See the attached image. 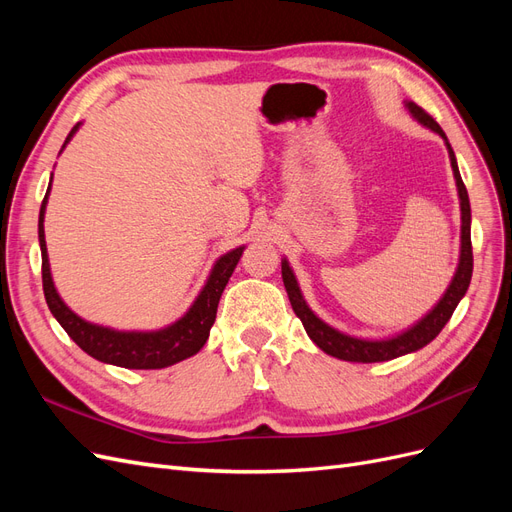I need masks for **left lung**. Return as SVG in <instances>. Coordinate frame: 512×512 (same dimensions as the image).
I'll list each match as a JSON object with an SVG mask.
<instances>
[{"label": "left lung", "mask_w": 512, "mask_h": 512, "mask_svg": "<svg viewBox=\"0 0 512 512\" xmlns=\"http://www.w3.org/2000/svg\"><path fill=\"white\" fill-rule=\"evenodd\" d=\"M404 104L410 111V115L418 123H421L423 128L442 136V141L448 149V160H451V166H453L457 196H459V209H461L459 262H457L453 280H451V284H448V288L444 290L440 301L433 305L421 320H416L412 327L404 329L401 333H395L391 337L367 339V337H354V335L337 331L335 327H331V324H327L322 318H318L312 312V307H309L307 301L303 299V292L299 288L297 275H294L290 262L286 258H282V280H284V286H286V292H288V299H290L294 314L301 318L309 339H312V342L322 352L335 356V359H339V361L382 363V361H391V359H397V356H404V354H410V352L425 348L431 342V339L438 337V333L444 329V324L451 320L455 307L459 305V301L463 297H466L470 280H472V239H470L472 213H470L468 190H466V185H463L461 175H459L455 151H453L451 143H448L444 130L423 111L421 106H416L414 102H404Z\"/></svg>", "instance_id": "obj_1"}]
</instances>
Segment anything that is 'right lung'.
Here are the masks:
<instances>
[{
  "instance_id": "add662e5",
  "label": "right lung",
  "mask_w": 512,
  "mask_h": 512,
  "mask_svg": "<svg viewBox=\"0 0 512 512\" xmlns=\"http://www.w3.org/2000/svg\"><path fill=\"white\" fill-rule=\"evenodd\" d=\"M81 123L70 130L68 138L61 151L72 141V136L79 132ZM59 151V153H61ZM53 183V173H51ZM51 183L46 188V196L40 207L38 218V241L42 252V288L44 299L49 305L51 314L55 320L64 327V331L70 335L72 342L79 346L89 356H94L96 361L126 367V369H162L170 367L183 359H190L200 348L207 344L209 331L215 322V314H218V303L222 292L230 280L232 271H235L237 262L245 250V245L235 247L226 254H222L207 277L205 286L200 288L198 297L190 305L179 320L173 324H166L156 331H119L111 327H102V324H94L79 314H74L72 309L59 297L55 288L53 275H51V262L49 252H46V239H44V213L46 203H49Z\"/></svg>"
}]
</instances>
